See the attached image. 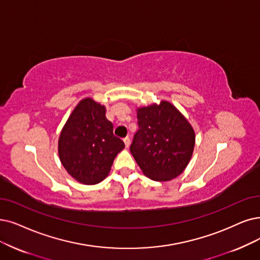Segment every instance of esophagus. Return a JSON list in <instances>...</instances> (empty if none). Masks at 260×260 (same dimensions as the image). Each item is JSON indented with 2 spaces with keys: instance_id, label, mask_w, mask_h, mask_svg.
I'll list each match as a JSON object with an SVG mask.
<instances>
[{
  "instance_id": "obj_1",
  "label": "esophagus",
  "mask_w": 260,
  "mask_h": 260,
  "mask_svg": "<svg viewBox=\"0 0 260 260\" xmlns=\"http://www.w3.org/2000/svg\"><path fill=\"white\" fill-rule=\"evenodd\" d=\"M123 143H124V145H126V147L128 148L129 146H130V138L129 137H126L123 139Z\"/></svg>"
}]
</instances>
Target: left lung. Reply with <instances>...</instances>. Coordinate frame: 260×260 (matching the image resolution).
<instances>
[{
    "label": "left lung",
    "mask_w": 260,
    "mask_h": 260,
    "mask_svg": "<svg viewBox=\"0 0 260 260\" xmlns=\"http://www.w3.org/2000/svg\"><path fill=\"white\" fill-rule=\"evenodd\" d=\"M139 130L130 151L143 174L154 181H169L185 170L193 154L195 132L171 102L161 100L137 109Z\"/></svg>",
    "instance_id": "left-lung-1"
}]
</instances>
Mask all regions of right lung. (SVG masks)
<instances>
[{"instance_id": "obj_1", "label": "right lung", "mask_w": 260, "mask_h": 260, "mask_svg": "<svg viewBox=\"0 0 260 260\" xmlns=\"http://www.w3.org/2000/svg\"><path fill=\"white\" fill-rule=\"evenodd\" d=\"M106 107L82 99L71 112L58 138V155L67 173L83 184H97L109 175L114 159L124 148L114 136Z\"/></svg>"}]
</instances>
